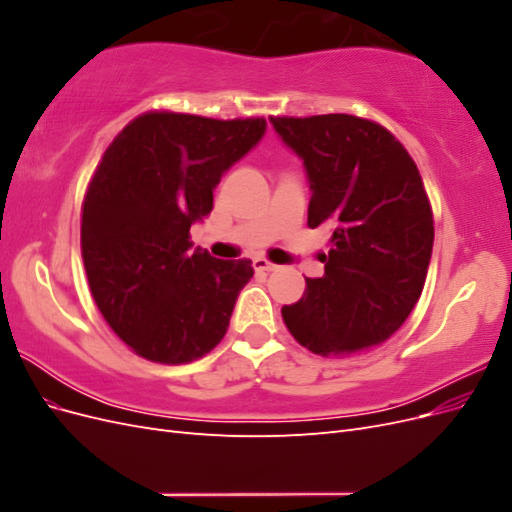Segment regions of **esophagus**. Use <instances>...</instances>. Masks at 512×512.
<instances>
[{
  "mask_svg": "<svg viewBox=\"0 0 512 512\" xmlns=\"http://www.w3.org/2000/svg\"><path fill=\"white\" fill-rule=\"evenodd\" d=\"M254 269L256 271H275L277 265H273V262H269L267 258H254Z\"/></svg>",
  "mask_w": 512,
  "mask_h": 512,
  "instance_id": "obj_1",
  "label": "esophagus"
}]
</instances>
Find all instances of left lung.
<instances>
[{
  "instance_id": "1",
  "label": "left lung",
  "mask_w": 512,
  "mask_h": 512,
  "mask_svg": "<svg viewBox=\"0 0 512 512\" xmlns=\"http://www.w3.org/2000/svg\"><path fill=\"white\" fill-rule=\"evenodd\" d=\"M303 160L312 198L307 226L331 230L324 275L282 307L288 331L320 356L386 342L421 297L433 215L410 153L380 123L333 113L269 117Z\"/></svg>"
}]
</instances>
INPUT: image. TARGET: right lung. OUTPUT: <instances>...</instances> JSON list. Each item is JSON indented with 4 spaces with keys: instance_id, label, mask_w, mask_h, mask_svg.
<instances>
[{
    "instance_id": "add662e5",
    "label": "right lung",
    "mask_w": 512,
    "mask_h": 512,
    "mask_svg": "<svg viewBox=\"0 0 512 512\" xmlns=\"http://www.w3.org/2000/svg\"><path fill=\"white\" fill-rule=\"evenodd\" d=\"M265 130L262 117L153 111L104 151L83 203L85 273L108 327L143 359L190 363L226 335L252 260L192 250L190 226L211 213L215 185Z\"/></svg>"
}]
</instances>
